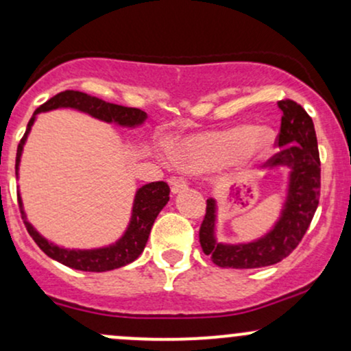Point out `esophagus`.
<instances>
[{
  "label": "esophagus",
  "mask_w": 351,
  "mask_h": 351,
  "mask_svg": "<svg viewBox=\"0 0 351 351\" xmlns=\"http://www.w3.org/2000/svg\"><path fill=\"white\" fill-rule=\"evenodd\" d=\"M169 186H171L172 194H179V192L187 189V180L182 179V177H171L169 179Z\"/></svg>",
  "instance_id": "esophagus-1"
}]
</instances>
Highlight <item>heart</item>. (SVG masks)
<instances>
[{"label":"heart","instance_id":"obj_1","mask_svg":"<svg viewBox=\"0 0 351 351\" xmlns=\"http://www.w3.org/2000/svg\"><path fill=\"white\" fill-rule=\"evenodd\" d=\"M274 134L265 125H232V128L179 141L176 159L189 171H204L222 165L234 157L239 167L257 162L267 156Z\"/></svg>","mask_w":351,"mask_h":351}]
</instances>
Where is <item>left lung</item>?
<instances>
[{
	"mask_svg": "<svg viewBox=\"0 0 351 351\" xmlns=\"http://www.w3.org/2000/svg\"><path fill=\"white\" fill-rule=\"evenodd\" d=\"M282 111L277 152L263 167L270 171L285 167V200L280 215L262 237L250 242H219V206L214 197L207 199V210L200 226L204 254L222 269H258L283 261L295 250L312 222L320 200V154L312 117L295 101L277 102Z\"/></svg>",
	"mask_w": 351,
	"mask_h": 351,
	"instance_id": "obj_1",
	"label": "left lung"
}]
</instances>
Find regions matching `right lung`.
I'll return each mask as SVG.
<instances>
[{
	"label": "right lung",
	"mask_w": 351,
	"mask_h": 351,
	"mask_svg": "<svg viewBox=\"0 0 351 351\" xmlns=\"http://www.w3.org/2000/svg\"><path fill=\"white\" fill-rule=\"evenodd\" d=\"M54 109H74V111L88 114V116L94 117V119H99L108 124H116L119 128L128 129L141 128L145 123V119H147V114L141 111V109L125 108V106L106 102L99 99V97L80 93V90H64V93H59L54 97H51L49 101H46L43 106H39L36 111H34L33 117L29 119V123H27L25 136H23L21 143L18 144L16 179L19 177V164H21L23 147H25L31 128L36 123L38 114L54 111ZM169 192L171 191H169V186L165 182H151L137 189L136 195H134L131 219H129L124 234L116 242L104 247H96V249H66V247L51 242L45 235L39 234L33 223L27 220L19 191L18 202L27 232H29L34 242L38 243L39 249L45 252L48 257L62 263V265L71 267L74 270L108 271L128 265V263L134 262L143 254L145 243H147L149 234H151V228L154 226L156 217L165 207V204L169 202Z\"/></svg>",
	"instance_id": "obj_1"
}]
</instances>
